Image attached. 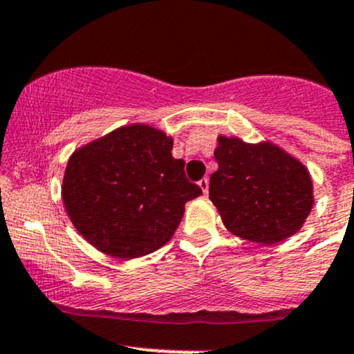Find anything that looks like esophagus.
Listing matches in <instances>:
<instances>
[{
  "label": "esophagus",
  "mask_w": 354,
  "mask_h": 354,
  "mask_svg": "<svg viewBox=\"0 0 354 354\" xmlns=\"http://www.w3.org/2000/svg\"><path fill=\"white\" fill-rule=\"evenodd\" d=\"M198 185H200L201 192H203L205 195H208V188H209V180H208V178H203V180H200V181H198Z\"/></svg>",
  "instance_id": "34e87169"
}]
</instances>
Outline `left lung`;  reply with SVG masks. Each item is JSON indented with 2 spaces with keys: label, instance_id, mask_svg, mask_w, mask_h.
<instances>
[{
  "label": "left lung",
  "instance_id": "left-lung-1",
  "mask_svg": "<svg viewBox=\"0 0 354 354\" xmlns=\"http://www.w3.org/2000/svg\"><path fill=\"white\" fill-rule=\"evenodd\" d=\"M218 169L209 200L232 234L255 243H277L302 227L313 208L308 169L277 146L218 138Z\"/></svg>",
  "mask_w": 354,
  "mask_h": 354
}]
</instances>
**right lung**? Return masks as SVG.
I'll use <instances>...</instances> for the list:
<instances>
[{"label": "right lung", "instance_id": "obj_1", "mask_svg": "<svg viewBox=\"0 0 354 354\" xmlns=\"http://www.w3.org/2000/svg\"><path fill=\"white\" fill-rule=\"evenodd\" d=\"M173 139L149 126L120 127L70 158L64 205L77 230L97 250L136 259L165 245L185 203L201 195L171 156Z\"/></svg>", "mask_w": 354, "mask_h": 354}]
</instances>
